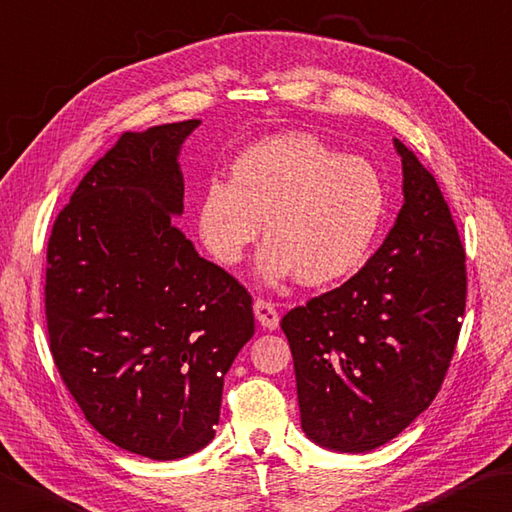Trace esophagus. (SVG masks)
<instances>
[{
  "label": "esophagus",
  "instance_id": "1",
  "mask_svg": "<svg viewBox=\"0 0 512 512\" xmlns=\"http://www.w3.org/2000/svg\"><path fill=\"white\" fill-rule=\"evenodd\" d=\"M253 310H255L257 322L262 324L266 330H277V326H279V315H277L275 304L266 302V299H255Z\"/></svg>",
  "mask_w": 512,
  "mask_h": 512
}]
</instances>
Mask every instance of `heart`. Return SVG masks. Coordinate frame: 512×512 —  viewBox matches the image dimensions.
<instances>
[{
  "label": "heart",
  "mask_w": 512,
  "mask_h": 512,
  "mask_svg": "<svg viewBox=\"0 0 512 512\" xmlns=\"http://www.w3.org/2000/svg\"><path fill=\"white\" fill-rule=\"evenodd\" d=\"M388 195L382 175L322 139L290 130L246 146L228 182L210 179L197 197L195 228L224 266L244 259L262 233L255 270L266 286L299 277L326 286L355 275L373 253Z\"/></svg>",
  "instance_id": "heart-1"
}]
</instances>
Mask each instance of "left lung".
Masks as SVG:
<instances>
[{"instance_id":"left-lung-1","label":"left lung","mask_w":512,"mask_h":512,"mask_svg":"<svg viewBox=\"0 0 512 512\" xmlns=\"http://www.w3.org/2000/svg\"><path fill=\"white\" fill-rule=\"evenodd\" d=\"M402 195L373 257L330 293L293 308L302 430L335 453L388 444L433 402L466 306V253L435 177L399 139Z\"/></svg>"}]
</instances>
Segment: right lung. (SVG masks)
<instances>
[{
    "label": "right lung",
    "instance_id": "right-lung-1",
    "mask_svg": "<svg viewBox=\"0 0 512 512\" xmlns=\"http://www.w3.org/2000/svg\"><path fill=\"white\" fill-rule=\"evenodd\" d=\"M199 119L124 133L88 170L48 242L50 353L108 442L173 462L213 442L253 299L177 228L182 146Z\"/></svg>",
    "mask_w": 512,
    "mask_h": 512
}]
</instances>
